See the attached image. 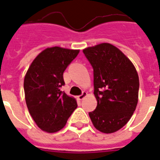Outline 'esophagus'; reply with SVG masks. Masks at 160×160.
Returning <instances> with one entry per match:
<instances>
[{
    "instance_id": "esophagus-1",
    "label": "esophagus",
    "mask_w": 160,
    "mask_h": 160,
    "mask_svg": "<svg viewBox=\"0 0 160 160\" xmlns=\"http://www.w3.org/2000/svg\"><path fill=\"white\" fill-rule=\"evenodd\" d=\"M87 96H88V92H82V93L81 95H79L78 97V98L79 100H82L84 98H86Z\"/></svg>"
}]
</instances>
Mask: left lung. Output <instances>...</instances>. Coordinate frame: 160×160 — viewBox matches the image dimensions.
Masks as SVG:
<instances>
[{"label":"left lung","mask_w":160,"mask_h":160,"mask_svg":"<svg viewBox=\"0 0 160 160\" xmlns=\"http://www.w3.org/2000/svg\"><path fill=\"white\" fill-rule=\"evenodd\" d=\"M82 52L93 68L98 102L89 117L100 132H117L129 121L138 104L139 80L135 67L110 43H100Z\"/></svg>","instance_id":"8db88e82"}]
</instances>
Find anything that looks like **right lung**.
<instances>
[{"instance_id":"obj_1","label":"right lung","mask_w":160,"mask_h":160,"mask_svg":"<svg viewBox=\"0 0 160 160\" xmlns=\"http://www.w3.org/2000/svg\"><path fill=\"white\" fill-rule=\"evenodd\" d=\"M79 50L53 47L38 54L24 78L25 99L30 114L38 127L56 133L67 123L78 107L76 99L61 91L63 72Z\"/></svg>"}]
</instances>
